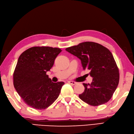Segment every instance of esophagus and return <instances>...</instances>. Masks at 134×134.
<instances>
[{"label": "esophagus", "mask_w": 134, "mask_h": 134, "mask_svg": "<svg viewBox=\"0 0 134 134\" xmlns=\"http://www.w3.org/2000/svg\"><path fill=\"white\" fill-rule=\"evenodd\" d=\"M68 82H69V84H71V85H75V84H77V82H75V81H68Z\"/></svg>", "instance_id": "esophagus-1"}]
</instances>
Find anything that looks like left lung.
I'll list each match as a JSON object with an SVG mask.
<instances>
[{
	"label": "left lung",
	"mask_w": 134,
	"mask_h": 134,
	"mask_svg": "<svg viewBox=\"0 0 134 134\" xmlns=\"http://www.w3.org/2000/svg\"><path fill=\"white\" fill-rule=\"evenodd\" d=\"M81 60L82 69L90 71L91 84H83L84 91L80 98L92 106H98L113 97L117 87L120 73L113 54L100 44L86 42L65 48Z\"/></svg>",
	"instance_id": "1"
}]
</instances>
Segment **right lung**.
<instances>
[{
  "label": "right lung",
  "mask_w": 134,
  "mask_h": 134,
  "mask_svg": "<svg viewBox=\"0 0 134 134\" xmlns=\"http://www.w3.org/2000/svg\"><path fill=\"white\" fill-rule=\"evenodd\" d=\"M61 52L60 48L35 46L19 57L13 72V85L24 102L33 108H47L59 96L64 82H53L46 72Z\"/></svg>",
  "instance_id": "add662e5"
}]
</instances>
